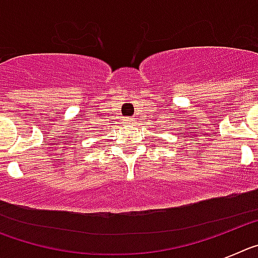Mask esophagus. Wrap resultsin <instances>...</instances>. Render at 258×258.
Here are the masks:
<instances>
[{"label":"esophagus","mask_w":258,"mask_h":258,"mask_svg":"<svg viewBox=\"0 0 258 258\" xmlns=\"http://www.w3.org/2000/svg\"><path fill=\"white\" fill-rule=\"evenodd\" d=\"M126 121H127V122H129V124H134V118L129 117V118H126Z\"/></svg>","instance_id":"esophagus-1"}]
</instances>
